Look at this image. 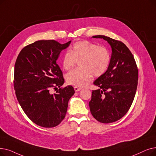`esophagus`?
<instances>
[{"mask_svg": "<svg viewBox=\"0 0 156 156\" xmlns=\"http://www.w3.org/2000/svg\"><path fill=\"white\" fill-rule=\"evenodd\" d=\"M74 90H75L76 92H78L80 91V90H82V88H80V87H74Z\"/></svg>", "mask_w": 156, "mask_h": 156, "instance_id": "esophagus-1", "label": "esophagus"}]
</instances>
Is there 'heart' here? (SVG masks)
Segmentation results:
<instances>
[{
	"label": "heart",
	"instance_id": "1",
	"mask_svg": "<svg viewBox=\"0 0 156 156\" xmlns=\"http://www.w3.org/2000/svg\"><path fill=\"white\" fill-rule=\"evenodd\" d=\"M79 61L81 67L67 73L66 78L69 84L82 87L89 84L93 75L100 76L107 71L111 56L106 47L88 41H80L65 52L62 57V67L69 70Z\"/></svg>",
	"mask_w": 156,
	"mask_h": 156
}]
</instances>
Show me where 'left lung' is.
<instances>
[{
	"label": "left lung",
	"instance_id": "1",
	"mask_svg": "<svg viewBox=\"0 0 156 156\" xmlns=\"http://www.w3.org/2000/svg\"><path fill=\"white\" fill-rule=\"evenodd\" d=\"M112 47L111 61L107 71L94 84L99 89L92 90L89 107L92 116L101 123L115 122L127 113L136 92L138 71L132 53L120 41L105 36Z\"/></svg>",
	"mask_w": 156,
	"mask_h": 156
}]
</instances>
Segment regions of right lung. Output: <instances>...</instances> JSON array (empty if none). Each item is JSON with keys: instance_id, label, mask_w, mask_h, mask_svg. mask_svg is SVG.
<instances>
[{"instance_id": "right-lung-1", "label": "right lung", "mask_w": 156, "mask_h": 156, "mask_svg": "<svg viewBox=\"0 0 156 156\" xmlns=\"http://www.w3.org/2000/svg\"><path fill=\"white\" fill-rule=\"evenodd\" d=\"M70 43L37 41L25 46L16 58L13 81L16 98L27 116L39 126L54 127L61 122L74 94L71 85L61 87L64 79L56 62ZM57 87L51 94L50 89Z\"/></svg>"}]
</instances>
